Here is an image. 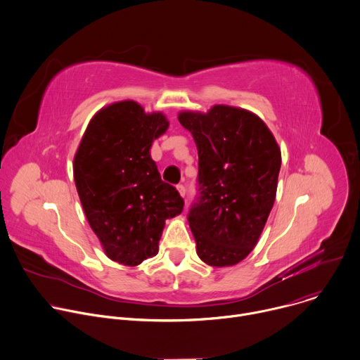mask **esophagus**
<instances>
[{"label":"esophagus","mask_w":360,"mask_h":360,"mask_svg":"<svg viewBox=\"0 0 360 360\" xmlns=\"http://www.w3.org/2000/svg\"><path fill=\"white\" fill-rule=\"evenodd\" d=\"M178 188V191H179V193H181V196H185V193H186V188L184 186V185H178L176 186Z\"/></svg>","instance_id":"34e87169"}]
</instances>
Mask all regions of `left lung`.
I'll return each mask as SVG.
<instances>
[{
	"label": "left lung",
	"mask_w": 360,
	"mask_h": 360,
	"mask_svg": "<svg viewBox=\"0 0 360 360\" xmlns=\"http://www.w3.org/2000/svg\"><path fill=\"white\" fill-rule=\"evenodd\" d=\"M178 120L198 148V195L188 214L198 256L232 266L255 248L271 214L281 149L265 122L240 108L215 105Z\"/></svg>",
	"instance_id": "1"
}]
</instances>
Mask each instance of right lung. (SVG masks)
<instances>
[{
    "label": "right lung",
    "mask_w": 360,
    "mask_h": 360,
    "mask_svg": "<svg viewBox=\"0 0 360 360\" xmlns=\"http://www.w3.org/2000/svg\"><path fill=\"white\" fill-rule=\"evenodd\" d=\"M168 125L134 101L117 102L91 120L75 153L74 179L89 226L108 258L127 266L155 256L165 221L184 210L149 152Z\"/></svg>",
    "instance_id": "1"
}]
</instances>
